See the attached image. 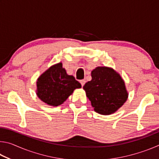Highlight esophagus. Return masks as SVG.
Instances as JSON below:
<instances>
[{"instance_id":"obj_1","label":"esophagus","mask_w":159,"mask_h":159,"mask_svg":"<svg viewBox=\"0 0 159 159\" xmlns=\"http://www.w3.org/2000/svg\"><path fill=\"white\" fill-rule=\"evenodd\" d=\"M80 84H81L82 87H83V86L85 85V80H80Z\"/></svg>"}]
</instances>
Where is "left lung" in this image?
<instances>
[{
	"instance_id": "8db88e82",
	"label": "left lung",
	"mask_w": 159,
	"mask_h": 159,
	"mask_svg": "<svg viewBox=\"0 0 159 159\" xmlns=\"http://www.w3.org/2000/svg\"><path fill=\"white\" fill-rule=\"evenodd\" d=\"M92 80L83 89L94 110L102 115L117 111L127 100L128 93L124 80L112 68L98 66L91 72Z\"/></svg>"
}]
</instances>
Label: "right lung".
Segmentation results:
<instances>
[{
  "label": "right lung",
  "instance_id": "1",
  "mask_svg": "<svg viewBox=\"0 0 159 159\" xmlns=\"http://www.w3.org/2000/svg\"><path fill=\"white\" fill-rule=\"evenodd\" d=\"M36 85L39 98L52 107L63 104L75 89L81 88L73 76L66 74L61 62L51 66L42 74L37 80Z\"/></svg>",
  "mask_w": 159,
  "mask_h": 159
}]
</instances>
